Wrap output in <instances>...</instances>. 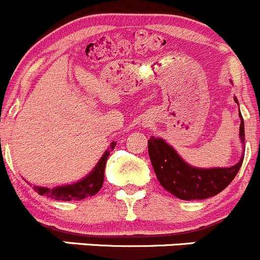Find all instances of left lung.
Instances as JSON below:
<instances>
[{
  "instance_id": "1",
  "label": "left lung",
  "mask_w": 260,
  "mask_h": 260,
  "mask_svg": "<svg viewBox=\"0 0 260 260\" xmlns=\"http://www.w3.org/2000/svg\"><path fill=\"white\" fill-rule=\"evenodd\" d=\"M235 102L239 104L237 98ZM240 120V140L245 144V126L241 112ZM148 153L152 166L159 184L168 192L184 201L205 200L213 197L228 187L239 173L244 161V154L236 165L231 168H196L187 164L174 147L162 138H149Z\"/></svg>"
}]
</instances>
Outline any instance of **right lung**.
<instances>
[{
  "label": "right lung",
  "mask_w": 260,
  "mask_h": 260,
  "mask_svg": "<svg viewBox=\"0 0 260 260\" xmlns=\"http://www.w3.org/2000/svg\"><path fill=\"white\" fill-rule=\"evenodd\" d=\"M114 147H116V142H112L109 144L108 149L104 152L103 156L101 157V159L94 166V169L87 174L86 177L82 178L78 182L72 183V184L58 185V187L54 188L33 185V189L41 196L51 197V199L59 200V201H78V200L94 196L95 193H98L101 190L102 185H103L107 158L109 157L111 151Z\"/></svg>",
  "instance_id": "add662e5"
}]
</instances>
